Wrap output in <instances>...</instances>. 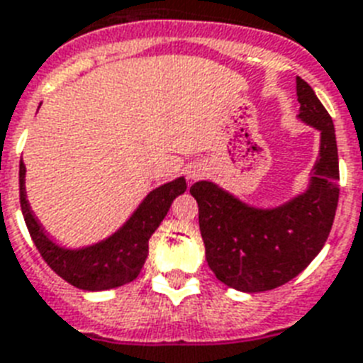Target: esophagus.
<instances>
[{
	"label": "esophagus",
	"mask_w": 363,
	"mask_h": 363,
	"mask_svg": "<svg viewBox=\"0 0 363 363\" xmlns=\"http://www.w3.org/2000/svg\"><path fill=\"white\" fill-rule=\"evenodd\" d=\"M205 173H206V167L199 162H194L186 167L188 181H197V179H201Z\"/></svg>",
	"instance_id": "obj_1"
}]
</instances>
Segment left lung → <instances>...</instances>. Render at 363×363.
<instances>
[{"instance_id":"obj_1","label":"left lung","mask_w":363,"mask_h":363,"mask_svg":"<svg viewBox=\"0 0 363 363\" xmlns=\"http://www.w3.org/2000/svg\"><path fill=\"white\" fill-rule=\"evenodd\" d=\"M297 120L319 133V155L303 191L275 206L245 203L212 181L190 188L210 269L228 288L258 294L295 279L328 238L340 197L336 130L327 108L301 77Z\"/></svg>"}]
</instances>
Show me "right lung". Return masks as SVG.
Returning <instances> with one entry per match:
<instances>
[{
	"mask_svg": "<svg viewBox=\"0 0 363 363\" xmlns=\"http://www.w3.org/2000/svg\"><path fill=\"white\" fill-rule=\"evenodd\" d=\"M26 173V164L21 160L20 205L33 242L57 275L84 291L112 290L135 280L147 260L149 238L162 223L175 197L186 191V179L177 177L149 191L111 236L83 247H66L53 240L33 212L27 199Z\"/></svg>",
	"mask_w": 363,
	"mask_h": 363,
	"instance_id": "obj_1",
	"label": "right lung"
}]
</instances>
